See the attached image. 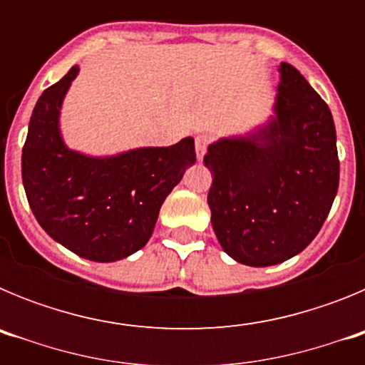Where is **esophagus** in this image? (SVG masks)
Returning <instances> with one entry per match:
<instances>
[{"label":"esophagus","instance_id":"1","mask_svg":"<svg viewBox=\"0 0 365 365\" xmlns=\"http://www.w3.org/2000/svg\"><path fill=\"white\" fill-rule=\"evenodd\" d=\"M208 143H210V138L206 137V135H199L195 138V153H197V160H202L206 153V148H208Z\"/></svg>","mask_w":365,"mask_h":365}]
</instances>
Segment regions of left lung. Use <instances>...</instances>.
I'll return each instance as SVG.
<instances>
[{
    "label": "left lung",
    "instance_id": "left-lung-1",
    "mask_svg": "<svg viewBox=\"0 0 365 365\" xmlns=\"http://www.w3.org/2000/svg\"><path fill=\"white\" fill-rule=\"evenodd\" d=\"M274 115L256 130L208 146V206L222 250L270 267L307 247L338 192L340 163L331 109L291 63L278 67Z\"/></svg>",
    "mask_w": 365,
    "mask_h": 365
}]
</instances>
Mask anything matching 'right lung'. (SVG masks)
<instances>
[{
	"label": "right lung",
	"instance_id": "add662e5",
	"mask_svg": "<svg viewBox=\"0 0 365 365\" xmlns=\"http://www.w3.org/2000/svg\"><path fill=\"white\" fill-rule=\"evenodd\" d=\"M80 67L38 98L21 155L31 210L56 243L98 263L124 259L148 243L168 193L195 164L193 138L109 157L63 143L60 109Z\"/></svg>",
	"mask_w": 365,
	"mask_h": 365
}]
</instances>
